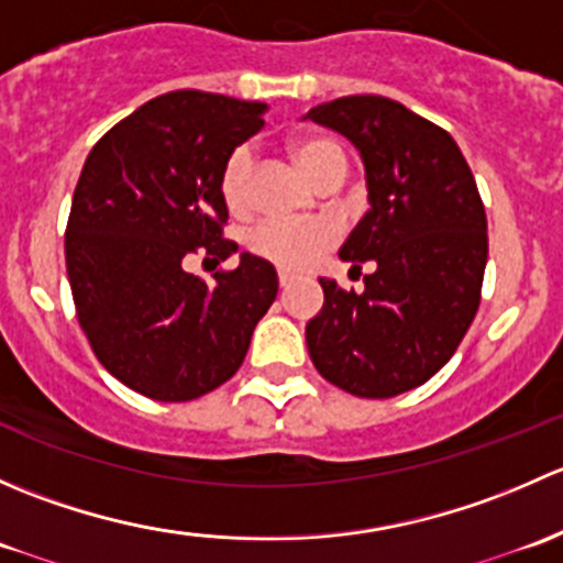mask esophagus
<instances>
[{
    "instance_id": "obj_1",
    "label": "esophagus",
    "mask_w": 563,
    "mask_h": 563,
    "mask_svg": "<svg viewBox=\"0 0 563 563\" xmlns=\"http://www.w3.org/2000/svg\"><path fill=\"white\" fill-rule=\"evenodd\" d=\"M277 280H280V288L286 291V288L294 283V275H288V272H280V275H277Z\"/></svg>"
}]
</instances>
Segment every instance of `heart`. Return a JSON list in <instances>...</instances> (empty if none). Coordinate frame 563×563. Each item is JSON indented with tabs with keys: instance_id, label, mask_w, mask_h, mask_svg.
Listing matches in <instances>:
<instances>
[{
	"instance_id": "heart-1",
	"label": "heart",
	"mask_w": 563,
	"mask_h": 563,
	"mask_svg": "<svg viewBox=\"0 0 563 563\" xmlns=\"http://www.w3.org/2000/svg\"><path fill=\"white\" fill-rule=\"evenodd\" d=\"M288 152L316 185L345 179L349 157L345 150L329 135H297ZM250 179H253V152L240 146L229 155L220 172V198L225 209L242 214L250 207ZM334 242L332 225L327 223H288V220H264L247 234L250 253L280 269H308Z\"/></svg>"
}]
</instances>
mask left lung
<instances>
[{"label":"left lung","mask_w":563,"mask_h":563,"mask_svg":"<svg viewBox=\"0 0 563 563\" xmlns=\"http://www.w3.org/2000/svg\"><path fill=\"white\" fill-rule=\"evenodd\" d=\"M305 119L360 152L371 209L340 258L376 266L362 294L318 280L323 308L305 327L310 360L356 397L402 395L450 362L479 308L487 218L474 174L446 130L382 95L329 100Z\"/></svg>","instance_id":"8db88e82"}]
</instances>
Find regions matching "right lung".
<instances>
[{"label": "right lung", "instance_id": "1", "mask_svg": "<svg viewBox=\"0 0 563 563\" xmlns=\"http://www.w3.org/2000/svg\"><path fill=\"white\" fill-rule=\"evenodd\" d=\"M264 103L161 95L113 124L89 152L65 234L67 280L100 365L152 400L185 402L240 371L255 323L277 297L269 261L240 253L212 286L181 261H225L220 172L258 133Z\"/></svg>", "mask_w": 563, "mask_h": 563}]
</instances>
